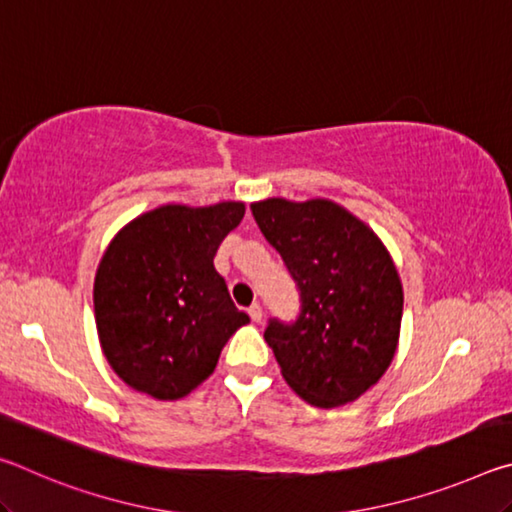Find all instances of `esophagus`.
Wrapping results in <instances>:
<instances>
[{
    "label": "esophagus",
    "instance_id": "esophagus-1",
    "mask_svg": "<svg viewBox=\"0 0 512 512\" xmlns=\"http://www.w3.org/2000/svg\"><path fill=\"white\" fill-rule=\"evenodd\" d=\"M248 316H250V318H253V320H255V323H257V320H262V316H264V311H262V305H259V302H253V305H250V307H248Z\"/></svg>",
    "mask_w": 512,
    "mask_h": 512
}]
</instances>
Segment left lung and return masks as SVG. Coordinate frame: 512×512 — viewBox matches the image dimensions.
Returning <instances> with one entry per match:
<instances>
[{"label":"left lung","instance_id":"left-lung-1","mask_svg":"<svg viewBox=\"0 0 512 512\" xmlns=\"http://www.w3.org/2000/svg\"><path fill=\"white\" fill-rule=\"evenodd\" d=\"M300 289V316L264 332L282 377L318 409L348 404L375 386L400 341L404 291L375 230L327 198H266L250 205Z\"/></svg>","mask_w":512,"mask_h":512}]
</instances>
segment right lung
<instances>
[{
    "instance_id": "add662e5",
    "label": "right lung",
    "mask_w": 512,
    "mask_h": 512,
    "mask_svg": "<svg viewBox=\"0 0 512 512\" xmlns=\"http://www.w3.org/2000/svg\"><path fill=\"white\" fill-rule=\"evenodd\" d=\"M244 214L241 201L169 203L112 237L94 277V318L103 357L135 391L162 402L189 395L250 323L214 268Z\"/></svg>"
}]
</instances>
